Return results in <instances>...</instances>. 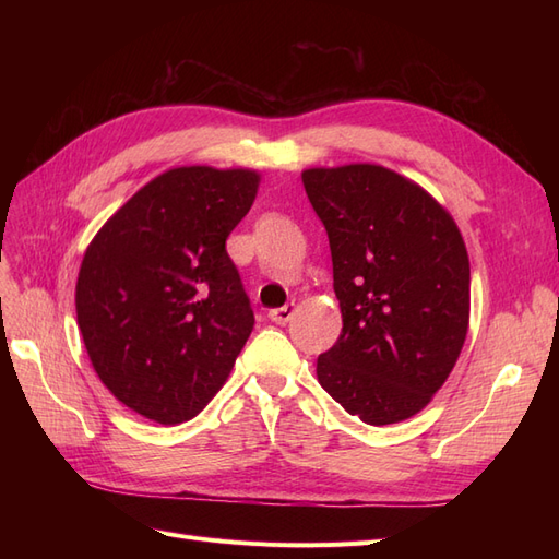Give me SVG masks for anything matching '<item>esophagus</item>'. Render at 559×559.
I'll use <instances>...</instances> for the list:
<instances>
[{
  "instance_id": "obj_1",
  "label": "esophagus",
  "mask_w": 559,
  "mask_h": 559,
  "mask_svg": "<svg viewBox=\"0 0 559 559\" xmlns=\"http://www.w3.org/2000/svg\"><path fill=\"white\" fill-rule=\"evenodd\" d=\"M294 312H296V302L292 300V302H286V306H282V308L270 310L267 317H270V321H275V324H286V321L294 317Z\"/></svg>"
}]
</instances>
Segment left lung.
<instances>
[{
    "mask_svg": "<svg viewBox=\"0 0 559 559\" xmlns=\"http://www.w3.org/2000/svg\"><path fill=\"white\" fill-rule=\"evenodd\" d=\"M300 177L329 233L343 314L317 380L366 425H396L433 399L464 347V238L441 202L389 167L349 163Z\"/></svg>",
    "mask_w": 559,
    "mask_h": 559,
    "instance_id": "8db88e82",
    "label": "left lung"
}]
</instances>
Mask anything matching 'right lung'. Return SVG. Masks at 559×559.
Returning a JSON list of instances; mask_svg holds the SVG:
<instances>
[{
  "label": "right lung",
  "mask_w": 559,
  "mask_h": 559,
  "mask_svg": "<svg viewBox=\"0 0 559 559\" xmlns=\"http://www.w3.org/2000/svg\"><path fill=\"white\" fill-rule=\"evenodd\" d=\"M249 167H170L91 240L76 324L97 378L158 425L195 417L228 380L253 312L226 238L259 193Z\"/></svg>",
  "instance_id": "add662e5"
}]
</instances>
